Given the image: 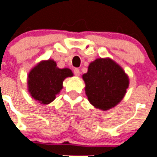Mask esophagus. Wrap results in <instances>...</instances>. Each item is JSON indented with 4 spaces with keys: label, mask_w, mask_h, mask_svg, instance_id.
I'll use <instances>...</instances> for the list:
<instances>
[{
    "label": "esophagus",
    "mask_w": 157,
    "mask_h": 157,
    "mask_svg": "<svg viewBox=\"0 0 157 157\" xmlns=\"http://www.w3.org/2000/svg\"><path fill=\"white\" fill-rule=\"evenodd\" d=\"M73 73H74V75H76V76H80V74H81L80 69H79V68H75V69L73 70Z\"/></svg>",
    "instance_id": "esophagus-1"
}]
</instances>
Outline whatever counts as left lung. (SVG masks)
Returning <instances> with one entry per match:
<instances>
[{
	"instance_id": "1",
	"label": "left lung",
	"mask_w": 157,
	"mask_h": 157,
	"mask_svg": "<svg viewBox=\"0 0 157 157\" xmlns=\"http://www.w3.org/2000/svg\"><path fill=\"white\" fill-rule=\"evenodd\" d=\"M83 80L88 100L101 110H107L120 102L129 85L123 68L110 59H97L92 62Z\"/></svg>"
}]
</instances>
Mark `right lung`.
<instances>
[{"label":"right lung","instance_id":"obj_1","mask_svg":"<svg viewBox=\"0 0 157 157\" xmlns=\"http://www.w3.org/2000/svg\"><path fill=\"white\" fill-rule=\"evenodd\" d=\"M72 76L71 70L59 69L52 59L42 61L29 73L28 90L35 100L42 104H48L62 90L63 80Z\"/></svg>","mask_w":157,"mask_h":157}]
</instances>
